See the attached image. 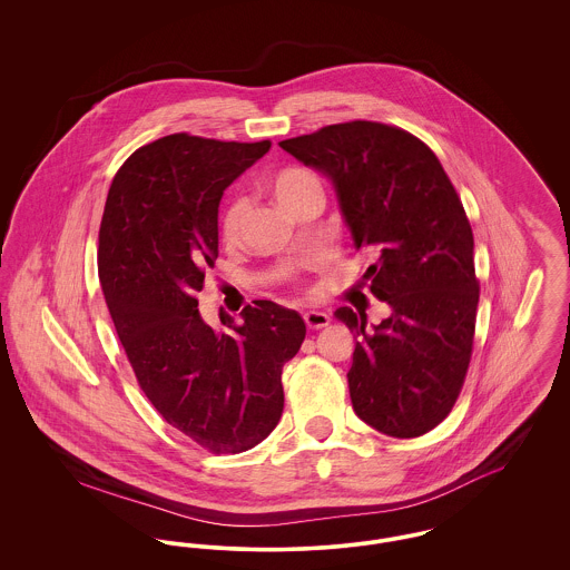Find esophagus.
Returning <instances> with one entry per match:
<instances>
[{"mask_svg": "<svg viewBox=\"0 0 570 570\" xmlns=\"http://www.w3.org/2000/svg\"><path fill=\"white\" fill-rule=\"evenodd\" d=\"M303 321H305V325L309 326V328H323V326L331 323L328 314L321 312V309H307V312H303Z\"/></svg>", "mask_w": 570, "mask_h": 570, "instance_id": "1", "label": "esophagus"}]
</instances>
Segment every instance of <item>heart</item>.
Listing matches in <instances>:
<instances>
[{
    "mask_svg": "<svg viewBox=\"0 0 570 570\" xmlns=\"http://www.w3.org/2000/svg\"><path fill=\"white\" fill-rule=\"evenodd\" d=\"M269 190H272L275 203L291 214L298 203H303L305 198H309L314 194H323V186H321L318 177L312 170L301 168V166H291V168H284V170L273 175V179L269 181ZM247 212H249V203L244 196L233 198L228 203V207L224 209L222 237L228 244L239 239Z\"/></svg>",
    "mask_w": 570,
    "mask_h": 570,
    "instance_id": "b5f03b06",
    "label": "heart"
}]
</instances>
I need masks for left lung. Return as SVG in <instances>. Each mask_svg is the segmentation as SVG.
I'll use <instances>...</instances> for the list:
<instances>
[{
	"label": "left lung",
	"instance_id": "obj_1",
	"mask_svg": "<svg viewBox=\"0 0 570 570\" xmlns=\"http://www.w3.org/2000/svg\"><path fill=\"white\" fill-rule=\"evenodd\" d=\"M279 147L331 181L354 247L374 258L363 286L391 307L372 326L351 307L335 309L356 335V416L380 434H428L460 395L479 305L474 237L458 191L425 142L376 121L326 126Z\"/></svg>",
	"mask_w": 570,
	"mask_h": 570
}]
</instances>
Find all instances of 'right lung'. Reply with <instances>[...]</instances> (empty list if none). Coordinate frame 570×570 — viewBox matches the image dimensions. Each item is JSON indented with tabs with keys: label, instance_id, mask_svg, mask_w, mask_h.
<instances>
[{
	"label": "right lung",
	"instance_id": "add662e5",
	"mask_svg": "<svg viewBox=\"0 0 570 570\" xmlns=\"http://www.w3.org/2000/svg\"><path fill=\"white\" fill-rule=\"evenodd\" d=\"M272 142L170 135L124 163L100 224L98 273L110 318L149 402L212 453H244L284 410L282 367L298 353L295 309L254 301L242 321L205 323L196 293L217 258L224 190Z\"/></svg>",
	"mask_w": 570,
	"mask_h": 570
}]
</instances>
